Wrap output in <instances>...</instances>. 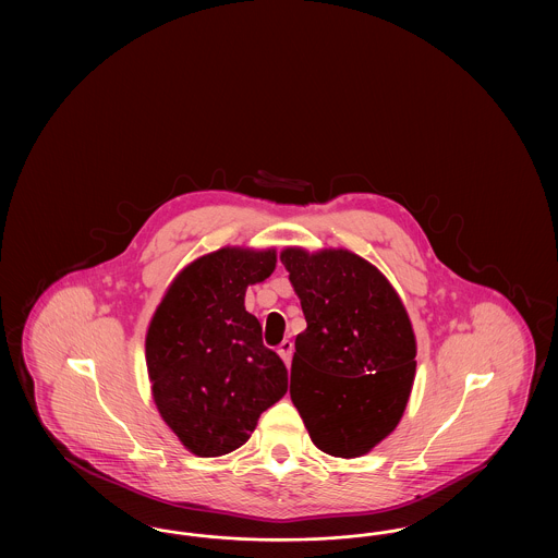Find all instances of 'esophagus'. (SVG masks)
<instances>
[{
	"label": "esophagus",
	"instance_id": "obj_1",
	"mask_svg": "<svg viewBox=\"0 0 558 558\" xmlns=\"http://www.w3.org/2000/svg\"><path fill=\"white\" fill-rule=\"evenodd\" d=\"M278 355L282 357V362L289 366L291 364V355H292V341H289V339H284L280 345H278Z\"/></svg>",
	"mask_w": 558,
	"mask_h": 558
}]
</instances>
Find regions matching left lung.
<instances>
[{"mask_svg": "<svg viewBox=\"0 0 558 558\" xmlns=\"http://www.w3.org/2000/svg\"><path fill=\"white\" fill-rule=\"evenodd\" d=\"M307 328L294 339L291 399L312 441L357 458L399 425L416 372V337L385 274L347 248L287 246Z\"/></svg>", "mask_w": 558, "mask_h": 558, "instance_id": "8db88e82", "label": "left lung"}]
</instances>
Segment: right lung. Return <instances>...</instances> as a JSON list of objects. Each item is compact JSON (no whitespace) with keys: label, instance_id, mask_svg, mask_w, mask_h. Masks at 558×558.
Returning a JSON list of instances; mask_svg holds the SVG:
<instances>
[{"label":"right lung","instance_id":"add662e5","mask_svg":"<svg viewBox=\"0 0 558 558\" xmlns=\"http://www.w3.org/2000/svg\"><path fill=\"white\" fill-rule=\"evenodd\" d=\"M276 269V248L223 246L187 264L146 330V366L160 418L194 456L239 450L262 412L284 398L289 374L244 307Z\"/></svg>","mask_w":558,"mask_h":558}]
</instances>
